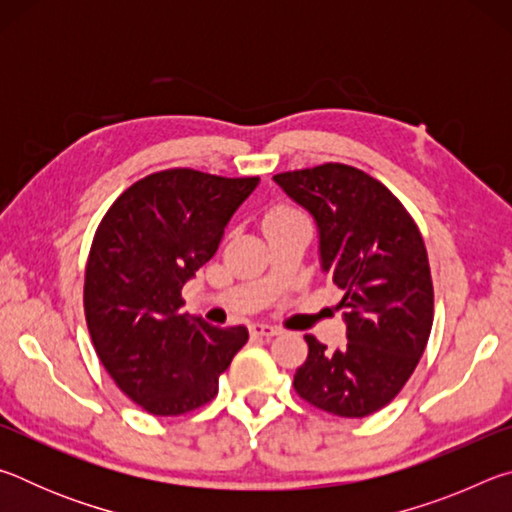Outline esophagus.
Here are the masks:
<instances>
[{
	"instance_id": "1",
	"label": "esophagus",
	"mask_w": 512,
	"mask_h": 512,
	"mask_svg": "<svg viewBox=\"0 0 512 512\" xmlns=\"http://www.w3.org/2000/svg\"><path fill=\"white\" fill-rule=\"evenodd\" d=\"M250 334H255V336H266V339H271V336H277V334H280V327H275V325H266V323H255V325H250Z\"/></svg>"
}]
</instances>
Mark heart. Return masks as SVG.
<instances>
[{
	"label": "heart",
	"mask_w": 512,
	"mask_h": 512,
	"mask_svg": "<svg viewBox=\"0 0 512 512\" xmlns=\"http://www.w3.org/2000/svg\"><path fill=\"white\" fill-rule=\"evenodd\" d=\"M298 216H302V214L298 210H293V207L277 205V207H273V210H268L266 219H264V225H266V230H268V228H273V225H277V223L298 219Z\"/></svg>",
	"instance_id": "obj_1"
}]
</instances>
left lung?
I'll use <instances>...</instances> for the list:
<instances>
[{
	"instance_id": "1",
	"label": "left lung",
	"mask_w": 512,
	"mask_h": 512,
	"mask_svg": "<svg viewBox=\"0 0 512 512\" xmlns=\"http://www.w3.org/2000/svg\"><path fill=\"white\" fill-rule=\"evenodd\" d=\"M273 180L314 216L320 266L343 289V350L307 334V361L293 388L341 418H366L413 375L433 323L429 257L418 225L388 189L361 169L327 162Z\"/></svg>"
}]
</instances>
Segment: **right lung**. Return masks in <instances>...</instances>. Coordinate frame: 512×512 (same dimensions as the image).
Listing matches in <instances>:
<instances>
[{"label": "right lung", "instance_id": "1", "mask_svg": "<svg viewBox=\"0 0 512 512\" xmlns=\"http://www.w3.org/2000/svg\"><path fill=\"white\" fill-rule=\"evenodd\" d=\"M259 178L167 169L137 180L99 223L85 266V320L103 368L151 415L214 400L248 329L180 311L185 282L210 262Z\"/></svg>", "mask_w": 512, "mask_h": 512}]
</instances>
